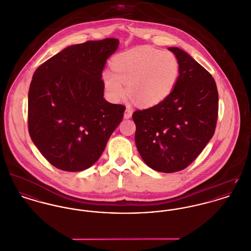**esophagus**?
Returning a JSON list of instances; mask_svg holds the SVG:
<instances>
[{"instance_id":"obj_1","label":"esophagus","mask_w":251,"mask_h":251,"mask_svg":"<svg viewBox=\"0 0 251 251\" xmlns=\"http://www.w3.org/2000/svg\"><path fill=\"white\" fill-rule=\"evenodd\" d=\"M132 115H133V110L131 108H126L125 113H124V118L128 119V118L132 117Z\"/></svg>"}]
</instances>
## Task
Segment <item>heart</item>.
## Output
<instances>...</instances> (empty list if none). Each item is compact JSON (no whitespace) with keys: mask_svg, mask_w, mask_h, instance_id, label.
Instances as JSON below:
<instances>
[{"mask_svg":"<svg viewBox=\"0 0 251 251\" xmlns=\"http://www.w3.org/2000/svg\"><path fill=\"white\" fill-rule=\"evenodd\" d=\"M111 71H104L101 79L112 101H119L128 93L140 105L153 107L169 97L176 85L180 66L170 51L139 47L114 58Z\"/></svg>","mask_w":251,"mask_h":251,"instance_id":"heart-1","label":"heart"}]
</instances>
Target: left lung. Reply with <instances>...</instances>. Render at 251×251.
I'll return each instance as SVG.
<instances>
[{"label": "left lung", "mask_w": 251, "mask_h": 251, "mask_svg": "<svg viewBox=\"0 0 251 251\" xmlns=\"http://www.w3.org/2000/svg\"><path fill=\"white\" fill-rule=\"evenodd\" d=\"M168 50L180 66L172 94L133 114L137 151L150 168L162 173L183 170L201 153L215 133L219 108L212 75L184 50Z\"/></svg>", "instance_id": "8db88e82"}]
</instances>
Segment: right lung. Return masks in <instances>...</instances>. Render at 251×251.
<instances>
[{"label": "right lung", "instance_id": "obj_1", "mask_svg": "<svg viewBox=\"0 0 251 251\" xmlns=\"http://www.w3.org/2000/svg\"><path fill=\"white\" fill-rule=\"evenodd\" d=\"M118 39L70 46L35 71L28 91V132L60 170L95 164L123 118L125 107L104 99L102 72Z\"/></svg>", "mask_w": 251, "mask_h": 251}]
</instances>
